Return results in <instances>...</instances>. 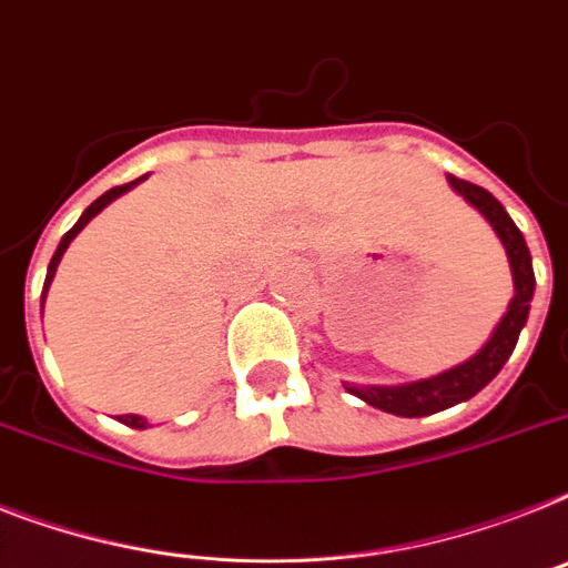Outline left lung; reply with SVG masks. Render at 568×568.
<instances>
[{"label":"left lung","instance_id":"8db88e82","mask_svg":"<svg viewBox=\"0 0 568 568\" xmlns=\"http://www.w3.org/2000/svg\"><path fill=\"white\" fill-rule=\"evenodd\" d=\"M449 186L464 195L469 204L481 212L484 219L490 221L496 236L501 239L505 251H508L510 271H514V300H510L508 312L501 317V324L490 335V341L484 344L481 353L473 356L469 362L452 367V371L440 373L435 379L414 382V385H399V388H356L347 385V390L358 399H364L373 408L396 414V417H426V414H437L452 405L464 403L469 396H476L496 373L505 367V362L514 353L519 332H523L525 321H528V308H531L534 297V268H531V253L525 244L523 233L516 227L505 206L487 192V189L460 180L449 174Z\"/></svg>","mask_w":568,"mask_h":568}]
</instances>
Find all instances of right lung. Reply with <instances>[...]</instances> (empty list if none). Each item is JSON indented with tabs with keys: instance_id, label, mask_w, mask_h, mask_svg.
I'll list each match as a JSON object with an SVG mask.
<instances>
[{
	"instance_id": "1",
	"label": "right lung",
	"mask_w": 568,
	"mask_h": 568,
	"mask_svg": "<svg viewBox=\"0 0 568 568\" xmlns=\"http://www.w3.org/2000/svg\"><path fill=\"white\" fill-rule=\"evenodd\" d=\"M140 180H142V178H140ZM140 180H131V183H124V186H113V189H110V192H104V195H101V197H95V201H92V204L87 206V210H84V215H81V219H78L75 227L69 230L67 236L60 239L58 251H54L52 262H49V274H45L43 300H45V288H49V283H52L54 271H58L60 256H63V251H67V247H69V242H72V239H75L78 233H81V230H84V224H87V221L92 219V215H99V212L104 210V206H108L110 201H113V197H119V195H122V192H128V189H131V186H136V183H140ZM122 423H124V426H133V428H142V426H145V419H142V417H133V414H128V417H122Z\"/></svg>"
}]
</instances>
